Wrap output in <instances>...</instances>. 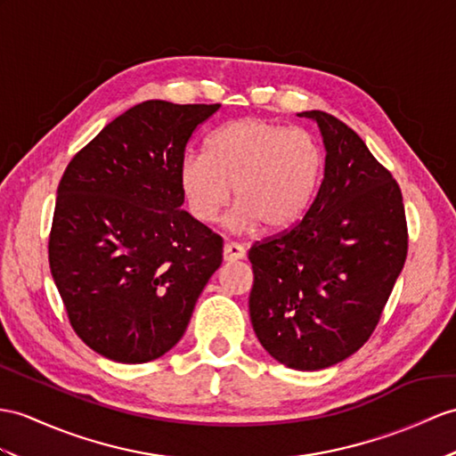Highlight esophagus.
I'll list each match as a JSON object with an SVG mask.
<instances>
[{
    "instance_id": "obj_1",
    "label": "esophagus",
    "mask_w": 456,
    "mask_h": 456,
    "mask_svg": "<svg viewBox=\"0 0 456 456\" xmlns=\"http://www.w3.org/2000/svg\"><path fill=\"white\" fill-rule=\"evenodd\" d=\"M222 257H224L226 263L246 259V248L240 246V243H226L224 249H222Z\"/></svg>"
}]
</instances>
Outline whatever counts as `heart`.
I'll list each match as a JSON object with an SVG mask.
<instances>
[{
	"mask_svg": "<svg viewBox=\"0 0 456 456\" xmlns=\"http://www.w3.org/2000/svg\"><path fill=\"white\" fill-rule=\"evenodd\" d=\"M323 170L319 144L305 131L269 119H238L216 131L205 152H187L180 185L191 215L210 224L234 193L232 222L240 230L279 232L312 205Z\"/></svg>",
	"mask_w": 456,
	"mask_h": 456,
	"instance_id": "obj_1",
	"label": "heart"
}]
</instances>
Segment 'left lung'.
Segmentation results:
<instances>
[{"instance_id":"obj_1","label":"left lung","mask_w":456,"mask_h":456,"mask_svg":"<svg viewBox=\"0 0 456 456\" xmlns=\"http://www.w3.org/2000/svg\"><path fill=\"white\" fill-rule=\"evenodd\" d=\"M325 172L305 216L249 249V317L261 346L286 368L317 371L358 352L401 274L406 218L401 187L340 119L309 110Z\"/></svg>"}]
</instances>
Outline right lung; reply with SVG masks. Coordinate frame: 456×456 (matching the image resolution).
<instances>
[{"instance_id": "obj_1", "label": "right lung", "mask_w": 456, "mask_h": 456, "mask_svg": "<svg viewBox=\"0 0 456 456\" xmlns=\"http://www.w3.org/2000/svg\"><path fill=\"white\" fill-rule=\"evenodd\" d=\"M220 104L129 108L65 170L50 271L71 327L100 356L144 363L172 350L222 263V240L182 210L180 162Z\"/></svg>"}]
</instances>
